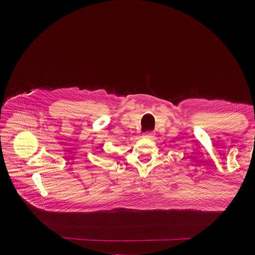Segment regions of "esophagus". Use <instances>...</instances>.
Returning <instances> with one entry per match:
<instances>
[{
    "label": "esophagus",
    "instance_id": "obj_1",
    "mask_svg": "<svg viewBox=\"0 0 255 255\" xmlns=\"http://www.w3.org/2000/svg\"><path fill=\"white\" fill-rule=\"evenodd\" d=\"M143 137H146V138L153 139V138L155 137V135H154V133H153V132L149 131V132H145V133H144V134H143Z\"/></svg>",
    "mask_w": 255,
    "mask_h": 255
}]
</instances>
